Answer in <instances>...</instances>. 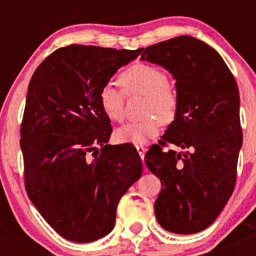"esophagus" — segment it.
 Returning <instances> with one entry per match:
<instances>
[{
    "label": "esophagus",
    "mask_w": 256,
    "mask_h": 256,
    "mask_svg": "<svg viewBox=\"0 0 256 256\" xmlns=\"http://www.w3.org/2000/svg\"><path fill=\"white\" fill-rule=\"evenodd\" d=\"M136 150H137V152H138L140 158H141V159H144V152H146V148H144L142 144H137V146H136Z\"/></svg>",
    "instance_id": "obj_1"
}]
</instances>
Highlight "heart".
<instances>
[{
    "label": "heart",
    "mask_w": 256,
    "mask_h": 256,
    "mask_svg": "<svg viewBox=\"0 0 256 256\" xmlns=\"http://www.w3.org/2000/svg\"><path fill=\"white\" fill-rule=\"evenodd\" d=\"M126 94L146 96L144 102V119L124 124L118 128L115 137L119 142L144 144L156 137L162 123L174 119L178 108L177 94L168 86L166 74L160 68L148 64H136L124 70L119 76ZM100 105L108 119L115 122L124 118V94L116 83L108 82L101 87Z\"/></svg>",
    "instance_id": "b5f03b06"
}]
</instances>
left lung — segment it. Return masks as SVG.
I'll return each instance as SVG.
<instances>
[{
	"instance_id": "left-lung-1",
	"label": "left lung",
	"mask_w": 256,
	"mask_h": 256,
	"mask_svg": "<svg viewBox=\"0 0 256 256\" xmlns=\"http://www.w3.org/2000/svg\"><path fill=\"white\" fill-rule=\"evenodd\" d=\"M141 60L168 70L178 100L174 120L144 156L162 182L156 219L172 234H198L218 218L234 188L242 146L238 87L218 52L190 36L146 47ZM166 143L184 151L164 150Z\"/></svg>"
}]
</instances>
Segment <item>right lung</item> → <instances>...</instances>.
I'll use <instances>...</instances> for the list:
<instances>
[{"instance_id":"add662e5","label":"right lung","mask_w":256,"mask_h":256,"mask_svg":"<svg viewBox=\"0 0 256 256\" xmlns=\"http://www.w3.org/2000/svg\"><path fill=\"white\" fill-rule=\"evenodd\" d=\"M141 51L70 44L52 52L29 82L20 130L26 194L73 242L110 234L118 202L141 177L133 144H108L112 128L98 98Z\"/></svg>"}]
</instances>
